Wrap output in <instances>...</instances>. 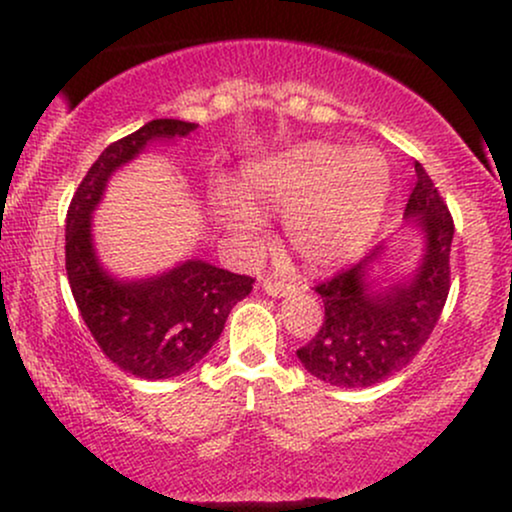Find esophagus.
<instances>
[{
    "mask_svg": "<svg viewBox=\"0 0 512 512\" xmlns=\"http://www.w3.org/2000/svg\"><path fill=\"white\" fill-rule=\"evenodd\" d=\"M262 289L267 291L269 296H289V293L296 291V284H293V281L276 279V276H267V279H262Z\"/></svg>",
    "mask_w": 512,
    "mask_h": 512,
    "instance_id": "obj_1",
    "label": "esophagus"
}]
</instances>
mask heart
Instances as JSON below:
<instances>
[{
    "instance_id": "heart-1",
    "label": "heart",
    "mask_w": 512,
    "mask_h": 512,
    "mask_svg": "<svg viewBox=\"0 0 512 512\" xmlns=\"http://www.w3.org/2000/svg\"><path fill=\"white\" fill-rule=\"evenodd\" d=\"M387 192L390 170L378 151L310 142L250 166L238 192L219 185L211 197L238 243H260L257 211H286V238L296 255L310 264H334L368 243Z\"/></svg>"
}]
</instances>
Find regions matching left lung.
<instances>
[{
	"mask_svg": "<svg viewBox=\"0 0 512 512\" xmlns=\"http://www.w3.org/2000/svg\"><path fill=\"white\" fill-rule=\"evenodd\" d=\"M416 185L407 216L426 233V255L419 272L387 293L366 284L375 248L354 267L339 269L315 291L325 303V320L308 344L296 351L315 378L337 387H370L407 368L436 330L450 293V245L455 221L431 175L414 161Z\"/></svg>",
	"mask_w": 512,
	"mask_h": 512,
	"instance_id": "8db88e82",
	"label": "left lung"
}]
</instances>
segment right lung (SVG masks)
Listing matches in <instances>:
<instances>
[{"label": "right lung", "instance_id": "obj_1", "mask_svg": "<svg viewBox=\"0 0 512 512\" xmlns=\"http://www.w3.org/2000/svg\"><path fill=\"white\" fill-rule=\"evenodd\" d=\"M195 125L151 120L96 158L67 209L64 260L76 308L101 351L125 373L166 380L187 373L221 337L228 313L255 279L190 260L149 281L122 284L103 272L91 243V211L110 173L158 137H185Z\"/></svg>", "mask_w": 512, "mask_h": 512}]
</instances>
